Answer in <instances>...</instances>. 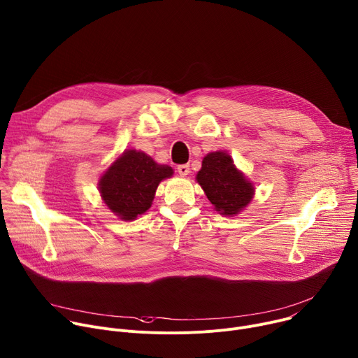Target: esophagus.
Here are the masks:
<instances>
[{"mask_svg":"<svg viewBox=\"0 0 358 358\" xmlns=\"http://www.w3.org/2000/svg\"><path fill=\"white\" fill-rule=\"evenodd\" d=\"M189 172H190V166L189 165H179L178 166V173L179 175L186 176V175H189Z\"/></svg>","mask_w":358,"mask_h":358,"instance_id":"34e87169","label":"esophagus"}]
</instances>
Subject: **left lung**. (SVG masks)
I'll use <instances>...</instances> for the list:
<instances>
[{"instance_id": "left-lung-1", "label": "left lung", "mask_w": 358, "mask_h": 358, "mask_svg": "<svg viewBox=\"0 0 358 358\" xmlns=\"http://www.w3.org/2000/svg\"><path fill=\"white\" fill-rule=\"evenodd\" d=\"M196 179L215 209L224 216L237 215L253 197L252 183L236 169L231 157L224 152L206 155Z\"/></svg>"}]
</instances>
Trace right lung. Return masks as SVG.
Returning <instances> with one entry per match:
<instances>
[{
    "mask_svg": "<svg viewBox=\"0 0 358 358\" xmlns=\"http://www.w3.org/2000/svg\"><path fill=\"white\" fill-rule=\"evenodd\" d=\"M172 175L171 166L157 165L146 153L127 150L101 178V196L115 215L134 220L150 208L159 182Z\"/></svg>",
    "mask_w": 358,
    "mask_h": 358,
    "instance_id": "1",
    "label": "right lung"
}]
</instances>
